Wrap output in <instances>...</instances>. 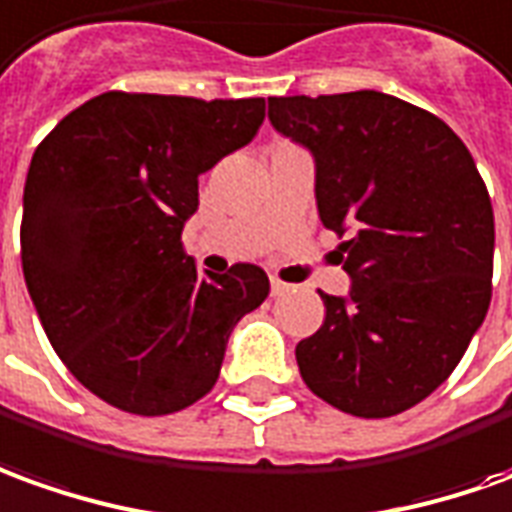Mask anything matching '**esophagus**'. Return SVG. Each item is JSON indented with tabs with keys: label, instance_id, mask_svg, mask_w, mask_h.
<instances>
[{
	"label": "esophagus",
	"instance_id": "esophagus-1",
	"mask_svg": "<svg viewBox=\"0 0 512 512\" xmlns=\"http://www.w3.org/2000/svg\"><path fill=\"white\" fill-rule=\"evenodd\" d=\"M290 290H292L290 284H284V281H278V278L270 281V292H273V298H281V295H287Z\"/></svg>",
	"mask_w": 512,
	"mask_h": 512
}]
</instances>
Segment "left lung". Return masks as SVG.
<instances>
[{"label": "left lung", "instance_id": "8db88e82", "mask_svg": "<svg viewBox=\"0 0 512 512\" xmlns=\"http://www.w3.org/2000/svg\"><path fill=\"white\" fill-rule=\"evenodd\" d=\"M270 125L315 161L317 214L351 234L348 295L320 292L298 343L306 387L359 418L410 410L463 359L491 306L493 209L477 164L438 116L382 91L270 97Z\"/></svg>", "mask_w": 512, "mask_h": 512}]
</instances>
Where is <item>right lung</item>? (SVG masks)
Segmentation results:
<instances>
[{
  "label": "right lung",
  "instance_id": "1",
  "mask_svg": "<svg viewBox=\"0 0 512 512\" xmlns=\"http://www.w3.org/2000/svg\"><path fill=\"white\" fill-rule=\"evenodd\" d=\"M264 100L108 91L63 116L24 183L21 267L77 382L133 415L209 393L234 326L270 292L256 264L197 273L181 234L197 178L253 142Z\"/></svg>",
  "mask_w": 512,
  "mask_h": 512
}]
</instances>
